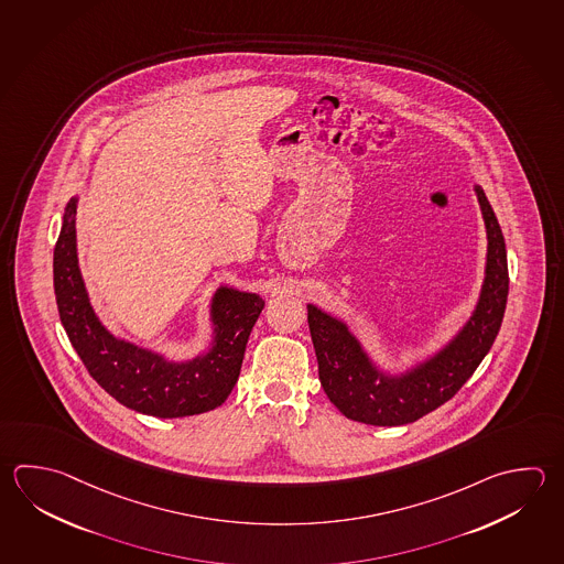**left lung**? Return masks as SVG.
<instances>
[{
	"label": "left lung",
	"instance_id": "8db88e82",
	"mask_svg": "<svg viewBox=\"0 0 564 564\" xmlns=\"http://www.w3.org/2000/svg\"><path fill=\"white\" fill-rule=\"evenodd\" d=\"M475 189L489 237L487 276L475 315L445 351L403 377H387L372 367L340 321L308 305L321 384L347 419L379 426L415 423L458 393L497 339L509 297L507 247L487 195L480 187Z\"/></svg>",
	"mask_w": 564,
	"mask_h": 564
}]
</instances>
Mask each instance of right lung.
Instances as JSON below:
<instances>
[{
	"mask_svg": "<svg viewBox=\"0 0 564 564\" xmlns=\"http://www.w3.org/2000/svg\"><path fill=\"white\" fill-rule=\"evenodd\" d=\"M55 301L79 359L101 389L143 415H199L224 403L239 379L245 347L265 301L219 289L213 301L215 347L189 362H165L109 335L87 301L75 251V199L67 203L54 249Z\"/></svg>",
	"mask_w": 564,
	"mask_h": 564,
	"instance_id": "obj_1",
	"label": "right lung"
}]
</instances>
